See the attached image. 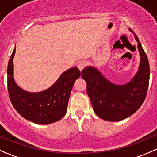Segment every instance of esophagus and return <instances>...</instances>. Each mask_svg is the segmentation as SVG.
<instances>
[{
  "label": "esophagus",
  "instance_id": "34e87169",
  "mask_svg": "<svg viewBox=\"0 0 157 157\" xmlns=\"http://www.w3.org/2000/svg\"><path fill=\"white\" fill-rule=\"evenodd\" d=\"M85 66H86V63H85V62H83V61H80V62H78L77 63V67L78 68V69H79L80 71H82V70L85 68Z\"/></svg>",
  "mask_w": 157,
  "mask_h": 157
}]
</instances>
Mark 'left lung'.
<instances>
[{"instance_id": "1", "label": "left lung", "mask_w": 157, "mask_h": 157, "mask_svg": "<svg viewBox=\"0 0 157 157\" xmlns=\"http://www.w3.org/2000/svg\"><path fill=\"white\" fill-rule=\"evenodd\" d=\"M138 43L140 62L137 72L129 82L116 85L109 81L95 67L86 66L82 77L87 84V94L95 114L110 122L120 121L134 114L144 102L150 80L147 56L133 31Z\"/></svg>"}]
</instances>
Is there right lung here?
<instances>
[{
	"mask_svg": "<svg viewBox=\"0 0 157 157\" xmlns=\"http://www.w3.org/2000/svg\"><path fill=\"white\" fill-rule=\"evenodd\" d=\"M15 48L7 66V89L13 106L22 117L37 124H51L60 120L66 113L71 91L80 71L75 66L64 71L48 89L39 92H27L14 81Z\"/></svg>",
	"mask_w": 157,
	"mask_h": 157,
	"instance_id": "add662e5",
	"label": "right lung"
}]
</instances>
